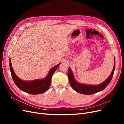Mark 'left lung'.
Listing matches in <instances>:
<instances>
[{
	"label": "left lung",
	"instance_id": "8db88e82",
	"mask_svg": "<svg viewBox=\"0 0 124 124\" xmlns=\"http://www.w3.org/2000/svg\"><path fill=\"white\" fill-rule=\"evenodd\" d=\"M115 68V60L114 57V63L113 70L110 74V76L108 77L107 79L104 81L103 83L99 85H86L84 84H81L77 82L74 78V76L72 70L69 68L68 72V77L69 78V83L72 88L76 91L77 93H82L84 95H92L96 93L102 91L106 88L108 85L110 83L112 77H113L114 72Z\"/></svg>",
	"mask_w": 124,
	"mask_h": 124
}]
</instances>
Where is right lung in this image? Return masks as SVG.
I'll return each mask as SVG.
<instances>
[{
  "label": "right lung",
  "mask_w": 124,
  "mask_h": 124,
  "mask_svg": "<svg viewBox=\"0 0 124 124\" xmlns=\"http://www.w3.org/2000/svg\"><path fill=\"white\" fill-rule=\"evenodd\" d=\"M10 69L11 74L15 84L21 91L32 95L41 94L46 92L49 89L51 84V78L56 70L61 63L52 68L46 78L43 79H37L31 81H25L21 80L14 73L12 68L11 59H9Z\"/></svg>",
  "instance_id": "obj_1"
}]
</instances>
